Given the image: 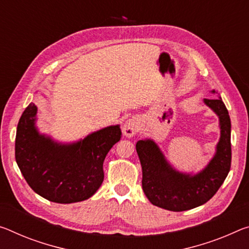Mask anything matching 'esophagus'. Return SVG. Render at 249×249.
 I'll return each instance as SVG.
<instances>
[{"instance_id": "obj_1", "label": "esophagus", "mask_w": 249, "mask_h": 249, "mask_svg": "<svg viewBox=\"0 0 249 249\" xmlns=\"http://www.w3.org/2000/svg\"><path fill=\"white\" fill-rule=\"evenodd\" d=\"M139 129H140V123L139 121L135 120V118H131V120H128L123 126V133L125 134V136L127 137H133L137 132H139Z\"/></svg>"}]
</instances>
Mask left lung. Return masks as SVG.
<instances>
[{"instance_id": "left-lung-1", "label": "left lung", "mask_w": 249, "mask_h": 249, "mask_svg": "<svg viewBox=\"0 0 249 249\" xmlns=\"http://www.w3.org/2000/svg\"><path fill=\"white\" fill-rule=\"evenodd\" d=\"M212 93L217 94L215 89ZM204 103L219 117L220 139L216 153L203 171L195 175L177 172L167 163L152 140L136 143L143 171L142 187L149 202L172 212H183L205 204L222 186L231 169V118L222 98H205Z\"/></svg>"}]
</instances>
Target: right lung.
<instances>
[{
  "label": "right lung",
  "mask_w": 249,
  "mask_h": 249,
  "mask_svg": "<svg viewBox=\"0 0 249 249\" xmlns=\"http://www.w3.org/2000/svg\"><path fill=\"white\" fill-rule=\"evenodd\" d=\"M37 107L31 103L19 118L15 160L27 184L39 196L60 204L82 202L103 183V163L121 140L120 125L107 126L76 143L61 144L39 134Z\"/></svg>",
  "instance_id": "1"
}]
</instances>
